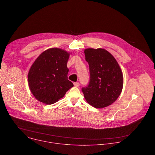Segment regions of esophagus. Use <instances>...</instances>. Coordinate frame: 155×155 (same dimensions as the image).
I'll list each match as a JSON object with an SVG mask.
<instances>
[{
    "label": "esophagus",
    "mask_w": 155,
    "mask_h": 155,
    "mask_svg": "<svg viewBox=\"0 0 155 155\" xmlns=\"http://www.w3.org/2000/svg\"><path fill=\"white\" fill-rule=\"evenodd\" d=\"M74 86H75V87H78V86H80V83H78V82L74 83Z\"/></svg>",
    "instance_id": "obj_1"
}]
</instances>
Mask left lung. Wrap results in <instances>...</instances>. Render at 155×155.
Segmentation results:
<instances>
[{"label":"left lung","instance_id":"left-lung-1","mask_svg":"<svg viewBox=\"0 0 155 155\" xmlns=\"http://www.w3.org/2000/svg\"><path fill=\"white\" fill-rule=\"evenodd\" d=\"M86 61L90 66L89 84L81 90L86 102L96 108L106 107L120 96L123 87V75L120 65L108 51L86 48Z\"/></svg>","mask_w":155,"mask_h":155}]
</instances>
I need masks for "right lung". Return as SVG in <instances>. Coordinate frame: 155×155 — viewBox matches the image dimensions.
Segmentation results:
<instances>
[{
    "label": "right lung",
    "instance_id": "right-lung-1",
    "mask_svg": "<svg viewBox=\"0 0 155 155\" xmlns=\"http://www.w3.org/2000/svg\"><path fill=\"white\" fill-rule=\"evenodd\" d=\"M71 54L61 48H49L42 52L32 64L28 75V85L37 101L53 104L74 86L68 79L67 64Z\"/></svg>",
    "mask_w": 155,
    "mask_h": 155
}]
</instances>
